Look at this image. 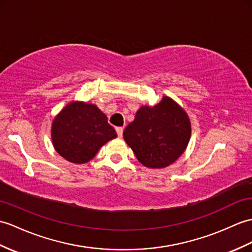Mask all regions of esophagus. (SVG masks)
Returning <instances> with one entry per match:
<instances>
[{
  "mask_svg": "<svg viewBox=\"0 0 252 252\" xmlns=\"http://www.w3.org/2000/svg\"><path fill=\"white\" fill-rule=\"evenodd\" d=\"M116 131H117V134H118V136L122 137V134H124V127H121V126L116 127Z\"/></svg>",
  "mask_w": 252,
  "mask_h": 252,
  "instance_id": "34e87169",
  "label": "esophagus"
}]
</instances>
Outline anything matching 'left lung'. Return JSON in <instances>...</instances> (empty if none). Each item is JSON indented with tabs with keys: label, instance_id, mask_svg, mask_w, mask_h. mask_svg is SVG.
Returning a JSON list of instances; mask_svg holds the SVG:
<instances>
[{
	"label": "left lung",
	"instance_id": "obj_1",
	"mask_svg": "<svg viewBox=\"0 0 252 252\" xmlns=\"http://www.w3.org/2000/svg\"><path fill=\"white\" fill-rule=\"evenodd\" d=\"M191 135L188 116L172 98L140 107L124 131L126 143L146 167L163 168L184 154Z\"/></svg>",
	"mask_w": 252,
	"mask_h": 252
}]
</instances>
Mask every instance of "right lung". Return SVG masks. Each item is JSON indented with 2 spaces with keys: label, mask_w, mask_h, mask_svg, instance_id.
Listing matches in <instances>:
<instances>
[{
  "label": "right lung",
  "mask_w": 252,
  "mask_h": 252,
  "mask_svg": "<svg viewBox=\"0 0 252 252\" xmlns=\"http://www.w3.org/2000/svg\"><path fill=\"white\" fill-rule=\"evenodd\" d=\"M51 136L57 153L64 159L86 163L104 144L117 137V133L95 105L75 102L56 117Z\"/></svg>",
  "instance_id": "obj_1"
}]
</instances>
